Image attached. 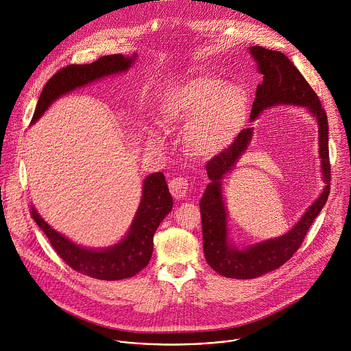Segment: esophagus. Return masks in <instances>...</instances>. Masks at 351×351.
Returning <instances> with one entry per match:
<instances>
[{
    "instance_id": "esophagus-1",
    "label": "esophagus",
    "mask_w": 351,
    "mask_h": 351,
    "mask_svg": "<svg viewBox=\"0 0 351 351\" xmlns=\"http://www.w3.org/2000/svg\"><path fill=\"white\" fill-rule=\"evenodd\" d=\"M189 190V180L184 176H176L169 182V191L175 198H184Z\"/></svg>"
}]
</instances>
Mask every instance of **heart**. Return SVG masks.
Here are the masks:
<instances>
[{"mask_svg":"<svg viewBox=\"0 0 351 351\" xmlns=\"http://www.w3.org/2000/svg\"><path fill=\"white\" fill-rule=\"evenodd\" d=\"M247 117V94L236 84L219 77H197L187 82L168 97L160 114V125L172 130L190 125L187 145L197 156H214L236 137ZM147 144L153 148L164 145L162 136L145 130Z\"/></svg>","mask_w":351,"mask_h":351,"instance_id":"obj_1","label":"heart"}]
</instances>
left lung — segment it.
Wrapping results in <instances>:
<instances>
[{
  "mask_svg": "<svg viewBox=\"0 0 351 351\" xmlns=\"http://www.w3.org/2000/svg\"><path fill=\"white\" fill-rule=\"evenodd\" d=\"M250 53L256 58L258 71L264 76L263 83L257 87L250 118L254 121L264 108L275 104L307 107L317 118L319 126V156L326 186L319 198L289 233L278 239L250 245L244 250H237L228 244L226 211L222 199L221 179L234 167L239 157L245 152L247 144L252 140L253 128L243 129L229 147L213 157L206 165L211 183L207 186L199 202L204 254L208 265L215 272L233 279H253L261 276L290 260L302 245L314 219L324 208L330 191L328 118L317 93L285 54L258 45L250 48Z\"/></svg>",
  "mask_w": 351,
  "mask_h": 351,
  "instance_id": "1",
  "label": "left lung"
}]
</instances>
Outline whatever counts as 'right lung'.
I'll return each instance as SVG.
<instances>
[{
	"instance_id": "add662e5",
	"label": "right lung",
	"mask_w": 351,
	"mask_h": 351,
	"mask_svg": "<svg viewBox=\"0 0 351 351\" xmlns=\"http://www.w3.org/2000/svg\"><path fill=\"white\" fill-rule=\"evenodd\" d=\"M133 61L134 57L125 58L122 54H114L98 58L91 64H72L60 69L43 87L32 123H34L60 95L103 76L123 72ZM172 195L164 173L157 172L147 176L143 184L140 207L128 236L121 243L107 250H87L76 245L49 226L37 214L33 206L30 215L45 233L56 253L72 269L94 279L119 280L134 276L148 264L153 254L154 233L161 221L172 210Z\"/></svg>"
}]
</instances>
